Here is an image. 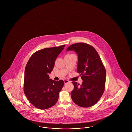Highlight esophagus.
Returning a JSON list of instances; mask_svg holds the SVG:
<instances>
[{
	"label": "esophagus",
	"instance_id": "esophagus-1",
	"mask_svg": "<svg viewBox=\"0 0 132 132\" xmlns=\"http://www.w3.org/2000/svg\"><path fill=\"white\" fill-rule=\"evenodd\" d=\"M64 83H65V84H67V83H68V82H69V81H68V80H64Z\"/></svg>",
	"mask_w": 132,
	"mask_h": 132
}]
</instances>
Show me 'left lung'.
<instances>
[{"label": "left lung", "mask_w": 132, "mask_h": 132, "mask_svg": "<svg viewBox=\"0 0 132 132\" xmlns=\"http://www.w3.org/2000/svg\"><path fill=\"white\" fill-rule=\"evenodd\" d=\"M75 51L78 55L77 72L81 76V85L72 81V99L79 106L88 108L98 101L104 93L106 73L98 52L85 43L70 45L67 51Z\"/></svg>", "instance_id": "1"}]
</instances>
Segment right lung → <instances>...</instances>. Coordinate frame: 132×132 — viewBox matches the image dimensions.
<instances>
[{
	"mask_svg": "<svg viewBox=\"0 0 132 132\" xmlns=\"http://www.w3.org/2000/svg\"><path fill=\"white\" fill-rule=\"evenodd\" d=\"M65 46L63 45L37 51L26 64L24 93L31 103L39 109H48L57 101L64 82L62 80L56 81L50 79L48 74L53 69L56 57Z\"/></svg>",
	"mask_w": 132,
	"mask_h": 132,
	"instance_id": "add662e5",
	"label": "right lung"
}]
</instances>
